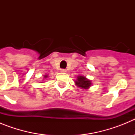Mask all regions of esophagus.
<instances>
[{"mask_svg":"<svg viewBox=\"0 0 135 135\" xmlns=\"http://www.w3.org/2000/svg\"><path fill=\"white\" fill-rule=\"evenodd\" d=\"M61 72H66V70L65 69H61Z\"/></svg>","mask_w":135,"mask_h":135,"instance_id":"esophagus-1","label":"esophagus"}]
</instances>
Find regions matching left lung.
<instances>
[{
    "label": "left lung",
    "instance_id": "left-lung-1",
    "mask_svg": "<svg viewBox=\"0 0 135 135\" xmlns=\"http://www.w3.org/2000/svg\"><path fill=\"white\" fill-rule=\"evenodd\" d=\"M76 84L78 86L80 87L83 89H88L90 86V81L86 79L84 76H79L78 77L77 81H76Z\"/></svg>",
    "mask_w": 135,
    "mask_h": 135
}]
</instances>
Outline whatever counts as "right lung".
Returning <instances> with one entry per match:
<instances>
[{"label":"right lung","instance_id":"right-lung-1","mask_svg":"<svg viewBox=\"0 0 135 135\" xmlns=\"http://www.w3.org/2000/svg\"><path fill=\"white\" fill-rule=\"evenodd\" d=\"M46 77H47V76H45V78H46Z\"/></svg>","mask_w":135,"mask_h":135}]
</instances>
